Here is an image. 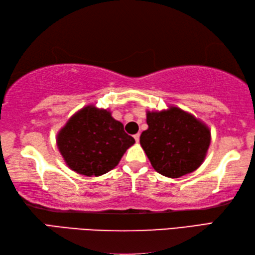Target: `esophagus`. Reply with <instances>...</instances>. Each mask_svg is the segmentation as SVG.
Here are the masks:
<instances>
[{"mask_svg": "<svg viewBox=\"0 0 255 255\" xmlns=\"http://www.w3.org/2000/svg\"><path fill=\"white\" fill-rule=\"evenodd\" d=\"M133 138H134V140H136V142H138L139 141V138H140V133L133 134Z\"/></svg>", "mask_w": 255, "mask_h": 255, "instance_id": "esophagus-1", "label": "esophagus"}]
</instances>
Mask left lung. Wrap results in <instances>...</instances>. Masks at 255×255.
<instances>
[{
	"label": "left lung",
	"mask_w": 255,
	"mask_h": 255,
	"mask_svg": "<svg viewBox=\"0 0 255 255\" xmlns=\"http://www.w3.org/2000/svg\"><path fill=\"white\" fill-rule=\"evenodd\" d=\"M147 124L149 127L140 136V144L156 172L177 178L203 163L210 144V131L197 118L171 107L148 112Z\"/></svg>",
	"instance_id": "8db88e82"
}]
</instances>
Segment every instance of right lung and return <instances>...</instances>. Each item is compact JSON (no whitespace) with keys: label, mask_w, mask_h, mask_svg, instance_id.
Returning a JSON list of instances; mask_svg holds the SVG:
<instances>
[{"label":"right lung","mask_w":255,"mask_h":255,"mask_svg":"<svg viewBox=\"0 0 255 255\" xmlns=\"http://www.w3.org/2000/svg\"><path fill=\"white\" fill-rule=\"evenodd\" d=\"M134 139L125 132L111 112L86 106L69 119L57 136V144L70 169L100 176L115 167Z\"/></svg>","instance_id":"add662e5"}]
</instances>
